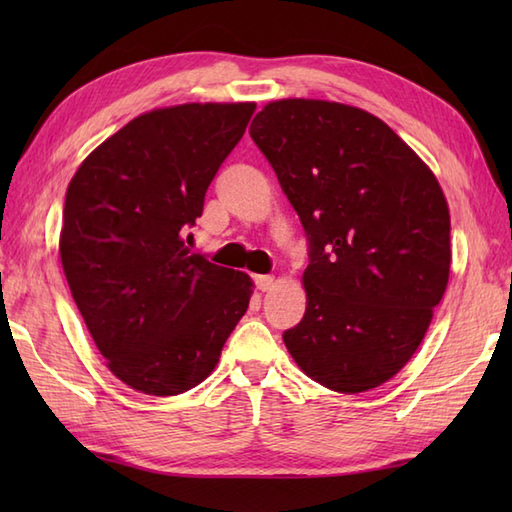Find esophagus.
Here are the masks:
<instances>
[{"mask_svg": "<svg viewBox=\"0 0 512 512\" xmlns=\"http://www.w3.org/2000/svg\"><path fill=\"white\" fill-rule=\"evenodd\" d=\"M273 284H275V277H270V275H257L255 277V286H257V290H262V292H268L270 288H273Z\"/></svg>", "mask_w": 512, "mask_h": 512, "instance_id": "obj_1", "label": "esophagus"}]
</instances>
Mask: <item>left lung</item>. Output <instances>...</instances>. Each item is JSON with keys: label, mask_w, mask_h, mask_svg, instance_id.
I'll use <instances>...</instances> for the list:
<instances>
[{"label": "left lung", "mask_w": 512, "mask_h": 512, "mask_svg": "<svg viewBox=\"0 0 512 512\" xmlns=\"http://www.w3.org/2000/svg\"><path fill=\"white\" fill-rule=\"evenodd\" d=\"M308 237L306 314L284 332L319 385L358 394L418 350L449 281V206L431 169L358 107L284 99L250 123Z\"/></svg>", "instance_id": "left-lung-1"}]
</instances>
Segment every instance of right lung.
Listing matches in <instances>:
<instances>
[{"label": "right lung", "mask_w": 512, "mask_h": 512, "mask_svg": "<svg viewBox=\"0 0 512 512\" xmlns=\"http://www.w3.org/2000/svg\"><path fill=\"white\" fill-rule=\"evenodd\" d=\"M255 103H187L134 118L83 160L65 193L61 264L116 378L176 396L213 372L253 281L184 246Z\"/></svg>", "instance_id": "add662e5"}]
</instances>
